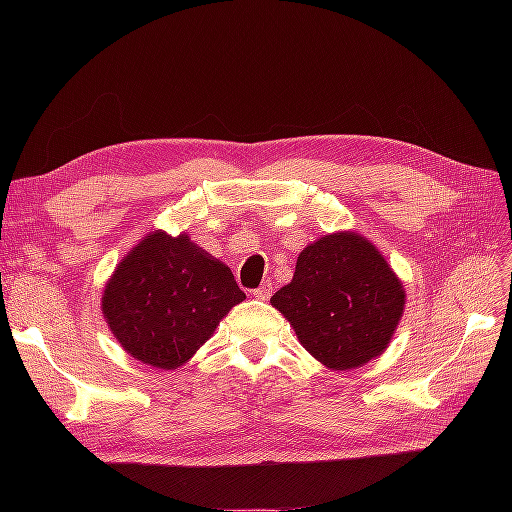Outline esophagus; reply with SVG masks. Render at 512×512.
<instances>
[{
    "instance_id": "esophagus-1",
    "label": "esophagus",
    "mask_w": 512,
    "mask_h": 512,
    "mask_svg": "<svg viewBox=\"0 0 512 512\" xmlns=\"http://www.w3.org/2000/svg\"><path fill=\"white\" fill-rule=\"evenodd\" d=\"M273 294V286H271V282H262L256 290H254V297L256 299H260V301H267L269 297Z\"/></svg>"
}]
</instances>
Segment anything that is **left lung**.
Instances as JSON below:
<instances>
[{
	"label": "left lung",
	"instance_id": "1",
	"mask_svg": "<svg viewBox=\"0 0 512 512\" xmlns=\"http://www.w3.org/2000/svg\"><path fill=\"white\" fill-rule=\"evenodd\" d=\"M271 305L316 361L350 371L389 348L406 288L374 243L339 230L303 247L290 284L273 294Z\"/></svg>",
	"mask_w": 512,
	"mask_h": 512
}]
</instances>
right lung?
I'll return each mask as SVG.
<instances>
[{
	"instance_id": "add662e5",
	"label": "right lung",
	"mask_w": 512,
	"mask_h": 512,
	"mask_svg": "<svg viewBox=\"0 0 512 512\" xmlns=\"http://www.w3.org/2000/svg\"><path fill=\"white\" fill-rule=\"evenodd\" d=\"M245 299L222 260L188 232L153 230L121 258L102 290V314L119 346L156 369H177Z\"/></svg>"
}]
</instances>
